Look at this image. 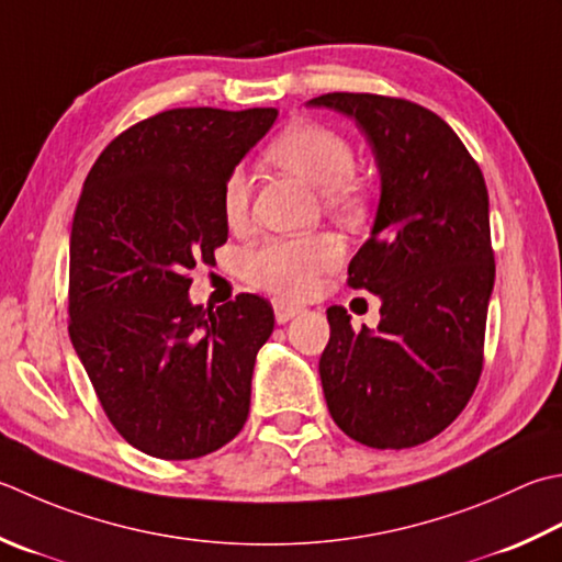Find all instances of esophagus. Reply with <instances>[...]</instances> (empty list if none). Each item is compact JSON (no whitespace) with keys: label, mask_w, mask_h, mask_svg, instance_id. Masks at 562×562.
<instances>
[{"label":"esophagus","mask_w":562,"mask_h":562,"mask_svg":"<svg viewBox=\"0 0 562 562\" xmlns=\"http://www.w3.org/2000/svg\"><path fill=\"white\" fill-rule=\"evenodd\" d=\"M272 306H274V318H278L280 324H288L290 318H294L296 314H302V306L288 304V302H282V300H274Z\"/></svg>","instance_id":"34e87169"}]
</instances>
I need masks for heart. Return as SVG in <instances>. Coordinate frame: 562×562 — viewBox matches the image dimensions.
<instances>
[{"instance_id":"1","label":"heart","mask_w":562,"mask_h":562,"mask_svg":"<svg viewBox=\"0 0 562 562\" xmlns=\"http://www.w3.org/2000/svg\"><path fill=\"white\" fill-rule=\"evenodd\" d=\"M268 158L280 168L318 184L322 202L331 214L358 218L366 212V184L353 172V146L338 131L316 121H296L270 143ZM248 175L234 168L222 187L224 218L231 226H240L248 216ZM340 258L344 248L331 234L272 238L246 252L244 270L256 288L302 300L316 290L318 278L334 270Z\"/></svg>"}]
</instances>
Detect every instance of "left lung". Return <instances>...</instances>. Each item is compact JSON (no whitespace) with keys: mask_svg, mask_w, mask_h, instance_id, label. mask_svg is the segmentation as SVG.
<instances>
[{"mask_svg":"<svg viewBox=\"0 0 562 562\" xmlns=\"http://www.w3.org/2000/svg\"><path fill=\"white\" fill-rule=\"evenodd\" d=\"M356 119L375 153V226L348 266V284L382 300L380 326L356 331L328 306L318 360L324 397L353 441L402 450L458 419L485 360L494 288L490 196L480 165L431 109L409 99L328 92L306 102Z\"/></svg>","mask_w":562,"mask_h":562,"instance_id":"obj_1","label":"left lung"}]
</instances>
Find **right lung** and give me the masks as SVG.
Listing matches in <instances>:
<instances>
[{"label":"right lung","mask_w":562,"mask_h":562,"mask_svg":"<svg viewBox=\"0 0 562 562\" xmlns=\"http://www.w3.org/2000/svg\"><path fill=\"white\" fill-rule=\"evenodd\" d=\"M278 109H168L138 121L87 175L70 231L68 331L106 419L146 456L192 460L236 438L268 300L192 304L190 270L226 244L222 187Z\"/></svg>","instance_id":"add662e5"}]
</instances>
